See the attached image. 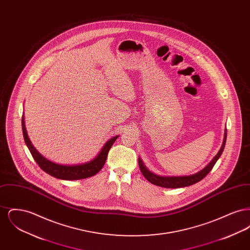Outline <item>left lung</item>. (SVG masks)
<instances>
[{"label":"left lung","mask_w":250,"mask_h":250,"mask_svg":"<svg viewBox=\"0 0 250 250\" xmlns=\"http://www.w3.org/2000/svg\"><path fill=\"white\" fill-rule=\"evenodd\" d=\"M227 139V130L225 132V137H224V141L223 144L219 150V152L217 153V155L214 156L213 160L205 167L201 171L189 175V176H159L154 174L153 172H151L150 170H148L145 166L143 165L142 159H139V166L140 169L143 174V176L146 178L147 181H149L151 184L161 187V188H185V187H188L191 185H194L198 182H200L201 180L204 178L214 167V164L216 163L217 159L220 157V155L222 154L224 147H225V143H226Z\"/></svg>","instance_id":"8db88e82"}]
</instances>
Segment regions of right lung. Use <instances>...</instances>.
Wrapping results in <instances>:
<instances>
[{
  "mask_svg": "<svg viewBox=\"0 0 250 250\" xmlns=\"http://www.w3.org/2000/svg\"><path fill=\"white\" fill-rule=\"evenodd\" d=\"M21 125H22L24 141H25L27 147L29 148L31 154L33 155L34 159L36 160L37 165L49 175H51L55 178L62 179V180H80V179L88 178V177L94 176L104 166L106 159H107L108 151L111 148L112 144L116 141V139L118 138V136L111 138L104 145V147L102 148V150L100 151L98 155L92 161L85 163V164H82V165L65 166V165H60V164L53 163L40 155L36 151V148L33 146L31 141L28 138L25 125H24L23 116H22Z\"/></svg>",
  "mask_w": 250,
  "mask_h": 250,
  "instance_id": "obj_1",
  "label": "right lung"
}]
</instances>
